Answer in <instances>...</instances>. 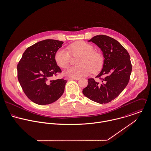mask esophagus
Segmentation results:
<instances>
[{
    "mask_svg": "<svg viewBox=\"0 0 151 151\" xmlns=\"http://www.w3.org/2000/svg\"><path fill=\"white\" fill-rule=\"evenodd\" d=\"M69 80H71V81H72V80L78 81V80H79V78H71L69 79Z\"/></svg>",
    "mask_w": 151,
    "mask_h": 151,
    "instance_id": "1",
    "label": "esophagus"
}]
</instances>
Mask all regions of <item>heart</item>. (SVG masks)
Listing matches in <instances>:
<instances>
[{"mask_svg":"<svg viewBox=\"0 0 151 151\" xmlns=\"http://www.w3.org/2000/svg\"><path fill=\"white\" fill-rule=\"evenodd\" d=\"M68 49L73 55H81L78 60V66L69 67L65 75L72 78H79L96 72L101 69L103 60L100 54L94 52L92 45L83 41L77 42L69 45ZM70 55L65 48L59 49L55 53V60L60 68H66L70 62Z\"/></svg>","mask_w":151,"mask_h":151,"instance_id":"obj_1","label":"heart"}]
</instances>
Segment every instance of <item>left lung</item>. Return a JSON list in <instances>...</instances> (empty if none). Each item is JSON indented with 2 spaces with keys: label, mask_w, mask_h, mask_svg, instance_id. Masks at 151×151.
<instances>
[{
  "label": "left lung",
  "mask_w": 151,
  "mask_h": 151,
  "mask_svg": "<svg viewBox=\"0 0 151 151\" xmlns=\"http://www.w3.org/2000/svg\"><path fill=\"white\" fill-rule=\"evenodd\" d=\"M92 42L103 52V68L97 78L100 81L88 79V85L82 91L91 100L100 104L110 102L116 99L128 83L132 71L130 56L126 49L115 39L104 35H96Z\"/></svg>",
  "instance_id": "8db88e82"
}]
</instances>
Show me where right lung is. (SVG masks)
<instances>
[{"label": "right lung", "mask_w": 151, "mask_h": 151, "mask_svg": "<svg viewBox=\"0 0 151 151\" xmlns=\"http://www.w3.org/2000/svg\"><path fill=\"white\" fill-rule=\"evenodd\" d=\"M63 41L45 40L24 51L17 65L19 82L27 97L39 105L52 103L63 94L67 81L51 80L61 72L55 60Z\"/></svg>", "instance_id": "obj_1"}]
</instances>
